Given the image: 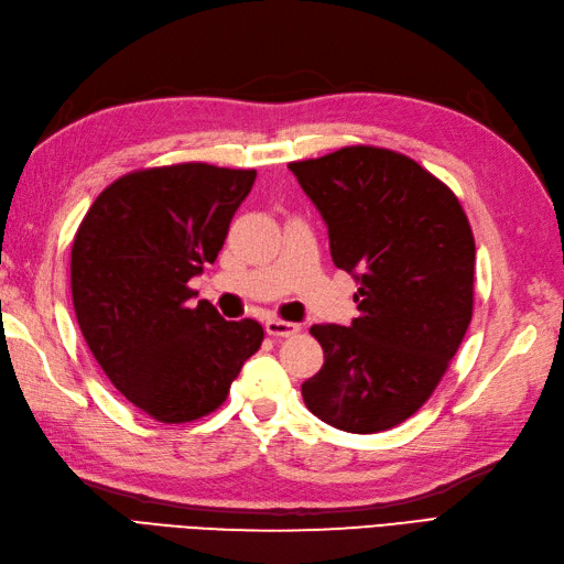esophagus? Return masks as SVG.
<instances>
[{
    "label": "esophagus",
    "instance_id": "esophagus-1",
    "mask_svg": "<svg viewBox=\"0 0 564 564\" xmlns=\"http://www.w3.org/2000/svg\"><path fill=\"white\" fill-rule=\"evenodd\" d=\"M265 333L272 337H290L294 333H299V325L296 323H286V321H278V318H270L265 321Z\"/></svg>",
    "mask_w": 564,
    "mask_h": 564
}]
</instances>
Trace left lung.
Returning <instances> with one entry per match:
<instances>
[{
	"label": "left lung",
	"instance_id": "left-lung-1",
	"mask_svg": "<svg viewBox=\"0 0 564 564\" xmlns=\"http://www.w3.org/2000/svg\"><path fill=\"white\" fill-rule=\"evenodd\" d=\"M290 171L328 227L333 262L359 284L347 328H311L325 361L304 403L337 430H391L432 395L468 330L470 224L442 181L388 149L345 147Z\"/></svg>",
	"mask_w": 564,
	"mask_h": 564
}]
</instances>
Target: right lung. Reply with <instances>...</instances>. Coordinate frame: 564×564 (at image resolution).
Segmentation results:
<instances>
[{
    "instance_id": "obj_1",
    "label": "right lung",
    "mask_w": 564,
    "mask_h": 564,
    "mask_svg": "<svg viewBox=\"0 0 564 564\" xmlns=\"http://www.w3.org/2000/svg\"><path fill=\"white\" fill-rule=\"evenodd\" d=\"M256 171L178 164L118 178L72 246V302L110 383L159 422H191L227 400L258 352L256 321H224L187 282L215 262Z\"/></svg>"
}]
</instances>
